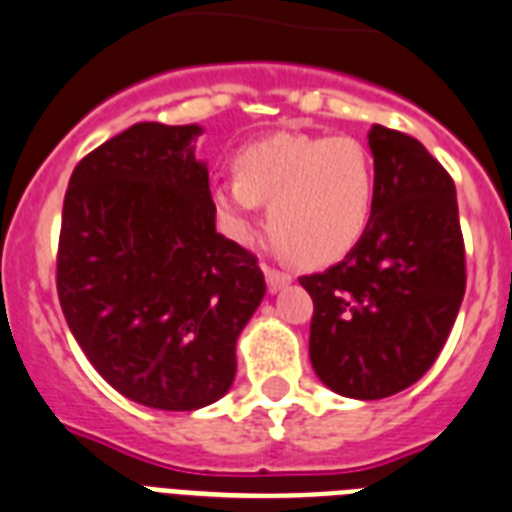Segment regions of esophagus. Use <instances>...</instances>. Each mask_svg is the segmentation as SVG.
<instances>
[{"label":"esophagus","mask_w":512,"mask_h":512,"mask_svg":"<svg viewBox=\"0 0 512 512\" xmlns=\"http://www.w3.org/2000/svg\"><path fill=\"white\" fill-rule=\"evenodd\" d=\"M265 281H268L270 292H278V289H284V286L292 281V273H286V270H278V268H270V265H265Z\"/></svg>","instance_id":"esophagus-1"}]
</instances>
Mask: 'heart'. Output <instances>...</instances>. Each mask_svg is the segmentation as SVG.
I'll return each mask as SVG.
<instances>
[{
	"instance_id": "obj_1",
	"label": "heart",
	"mask_w": 512,
	"mask_h": 512,
	"mask_svg": "<svg viewBox=\"0 0 512 512\" xmlns=\"http://www.w3.org/2000/svg\"><path fill=\"white\" fill-rule=\"evenodd\" d=\"M260 202L270 236L299 263L347 255L371 223L376 170L352 136L276 134L236 155V176L213 186V207L234 239H249Z\"/></svg>"
}]
</instances>
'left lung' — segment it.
Instances as JSON below:
<instances>
[{
	"label": "left lung",
	"mask_w": 512,
	"mask_h": 512,
	"mask_svg": "<svg viewBox=\"0 0 512 512\" xmlns=\"http://www.w3.org/2000/svg\"><path fill=\"white\" fill-rule=\"evenodd\" d=\"M371 223L342 263L299 278L313 297L310 360L342 397L381 400L429 371L465 294V244L450 173L394 128L368 134Z\"/></svg>",
	"instance_id": "obj_1"
}]
</instances>
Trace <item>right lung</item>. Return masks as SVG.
Wrapping results in <instances>:
<instances>
[{
	"label": "right lung",
	"mask_w": 512,
	"mask_h": 512,
	"mask_svg": "<svg viewBox=\"0 0 512 512\" xmlns=\"http://www.w3.org/2000/svg\"><path fill=\"white\" fill-rule=\"evenodd\" d=\"M199 134L136 123L78 162L62 205V315L99 376L155 410L231 389L236 339L265 297L257 257L215 231Z\"/></svg>",
	"instance_id": "obj_1"
}]
</instances>
